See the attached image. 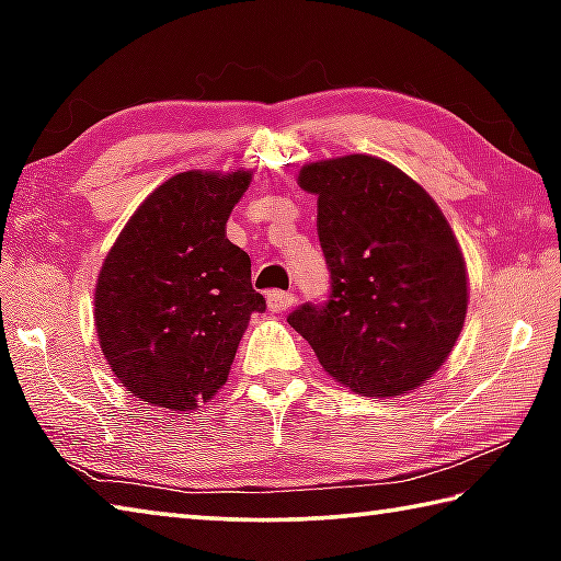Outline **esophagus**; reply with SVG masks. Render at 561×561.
Here are the masks:
<instances>
[{
	"label": "esophagus",
	"mask_w": 561,
	"mask_h": 561,
	"mask_svg": "<svg viewBox=\"0 0 561 561\" xmlns=\"http://www.w3.org/2000/svg\"><path fill=\"white\" fill-rule=\"evenodd\" d=\"M267 307L272 314H282L294 307V294L291 291H270L267 294Z\"/></svg>",
	"instance_id": "obj_1"
}]
</instances>
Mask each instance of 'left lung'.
Listing matches in <instances>:
<instances>
[{
    "instance_id": "left-lung-1",
    "label": "left lung",
    "mask_w": 561,
    "mask_h": 561,
    "mask_svg": "<svg viewBox=\"0 0 561 561\" xmlns=\"http://www.w3.org/2000/svg\"><path fill=\"white\" fill-rule=\"evenodd\" d=\"M299 187L319 197L331 294L287 321L351 391H413L445 364L468 314V272L448 220L415 180L374 156L304 165Z\"/></svg>"
}]
</instances>
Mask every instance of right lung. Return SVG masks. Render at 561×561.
Returning a JSON list of instances; mask_svg holds the SVG:
<instances>
[{"label": "right lung", "instance_id": "add662e5", "mask_svg": "<svg viewBox=\"0 0 561 561\" xmlns=\"http://www.w3.org/2000/svg\"><path fill=\"white\" fill-rule=\"evenodd\" d=\"M250 170L178 173L133 213L96 282V334L118 381L140 401L193 411L220 391L250 317V254L227 240V217Z\"/></svg>", "mask_w": 561, "mask_h": 561}]
</instances>
